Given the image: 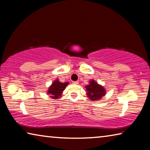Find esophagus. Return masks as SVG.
Returning a JSON list of instances; mask_svg holds the SVG:
<instances>
[{"label":"esophagus","mask_w":150,"mask_h":150,"mask_svg":"<svg viewBox=\"0 0 150 150\" xmlns=\"http://www.w3.org/2000/svg\"><path fill=\"white\" fill-rule=\"evenodd\" d=\"M73 84H74V85H78V84H79V82H78V81H73Z\"/></svg>","instance_id":"34e87169"}]
</instances>
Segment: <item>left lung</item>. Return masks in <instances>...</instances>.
<instances>
[{
  "label": "left lung",
  "instance_id": "1",
  "mask_svg": "<svg viewBox=\"0 0 150 150\" xmlns=\"http://www.w3.org/2000/svg\"><path fill=\"white\" fill-rule=\"evenodd\" d=\"M87 91V96L91 100H97L103 98L105 95V90L103 87L96 83L94 80L89 81V84L85 86Z\"/></svg>",
  "mask_w": 150,
  "mask_h": 150
}]
</instances>
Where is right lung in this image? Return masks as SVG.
Wrapping results in <instances>:
<instances>
[{"label": "right lung", "instance_id": "1", "mask_svg": "<svg viewBox=\"0 0 150 150\" xmlns=\"http://www.w3.org/2000/svg\"><path fill=\"white\" fill-rule=\"evenodd\" d=\"M69 83H61L59 80H55L52 83V85L50 86L49 90L47 91V93L51 95V97L53 98H59L61 95L63 93V91L65 90Z\"/></svg>", "mask_w": 150, "mask_h": 150}]
</instances>
